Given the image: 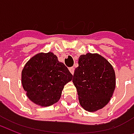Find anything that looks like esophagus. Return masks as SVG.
<instances>
[{
    "instance_id": "esophagus-1",
    "label": "esophagus",
    "mask_w": 134,
    "mask_h": 134,
    "mask_svg": "<svg viewBox=\"0 0 134 134\" xmlns=\"http://www.w3.org/2000/svg\"><path fill=\"white\" fill-rule=\"evenodd\" d=\"M69 70H70V72L72 73V75L74 74V72H75V68H74V67H70V68H69Z\"/></svg>"
}]
</instances>
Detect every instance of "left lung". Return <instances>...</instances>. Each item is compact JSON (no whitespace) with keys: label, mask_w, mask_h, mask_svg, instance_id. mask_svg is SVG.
I'll list each match as a JSON object with an SVG mask.
<instances>
[{"label":"left lung","mask_w":134,"mask_h":134,"mask_svg":"<svg viewBox=\"0 0 134 134\" xmlns=\"http://www.w3.org/2000/svg\"><path fill=\"white\" fill-rule=\"evenodd\" d=\"M72 82L80 104L88 112H96L109 103L115 88V74L109 62L98 54L79 57Z\"/></svg>","instance_id":"1"}]
</instances>
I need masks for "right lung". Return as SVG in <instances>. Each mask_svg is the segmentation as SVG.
I'll return each mask as SVG.
<instances>
[{
	"label": "right lung",
	"instance_id": "right-lung-1",
	"mask_svg": "<svg viewBox=\"0 0 134 134\" xmlns=\"http://www.w3.org/2000/svg\"><path fill=\"white\" fill-rule=\"evenodd\" d=\"M72 75L52 52L38 53L26 63L21 72V84L34 103L50 106L58 102L65 85Z\"/></svg>",
	"mask_w": 134,
	"mask_h": 134
}]
</instances>
